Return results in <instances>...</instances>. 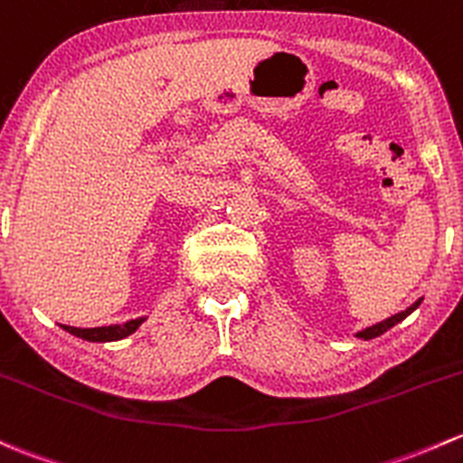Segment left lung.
Here are the masks:
<instances>
[{"instance_id":"obj_1","label":"left lung","mask_w":463,"mask_h":463,"mask_svg":"<svg viewBox=\"0 0 463 463\" xmlns=\"http://www.w3.org/2000/svg\"><path fill=\"white\" fill-rule=\"evenodd\" d=\"M420 304H421V299H417L415 304H412V306H408V308H406V310H402V313L392 315V317H388V319L379 321V324H374V326H368V328L359 330V333L354 335V337H359V339H374V337H379V335H383V333H386V330H391L392 326L399 324V321H403V319H406L408 315L412 313V310H417V306H420Z\"/></svg>"}]
</instances>
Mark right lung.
I'll use <instances>...</instances> for the list:
<instances>
[{
	"mask_svg": "<svg viewBox=\"0 0 463 463\" xmlns=\"http://www.w3.org/2000/svg\"><path fill=\"white\" fill-rule=\"evenodd\" d=\"M144 321H146V317H137V319L126 321V324L97 326V328H77V326H66V324H61V328H64L66 333L75 335V337L86 339V342L106 344V342H119V339L128 337V335H133L135 330H137L139 326L144 324Z\"/></svg>",
	"mask_w": 463,
	"mask_h": 463,
	"instance_id": "obj_1",
	"label": "right lung"
}]
</instances>
